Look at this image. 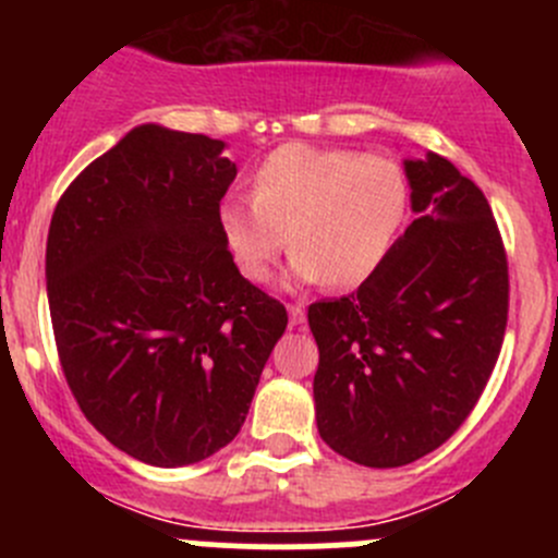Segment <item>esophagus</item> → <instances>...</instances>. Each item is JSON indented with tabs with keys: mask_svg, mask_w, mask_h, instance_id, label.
<instances>
[{
	"mask_svg": "<svg viewBox=\"0 0 558 558\" xmlns=\"http://www.w3.org/2000/svg\"><path fill=\"white\" fill-rule=\"evenodd\" d=\"M289 320H291V326L305 324V307H302V305H289Z\"/></svg>",
	"mask_w": 558,
	"mask_h": 558,
	"instance_id": "obj_1",
	"label": "esophagus"
}]
</instances>
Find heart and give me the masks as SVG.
I'll list each match as a JSON object with an SVG mask.
<instances>
[{"label": "heart", "instance_id": "1", "mask_svg": "<svg viewBox=\"0 0 558 558\" xmlns=\"http://www.w3.org/2000/svg\"><path fill=\"white\" fill-rule=\"evenodd\" d=\"M404 213L408 180L397 161L294 143L262 161L253 196L221 202L218 227L253 283L269 278L291 232L296 280L353 289L384 264Z\"/></svg>", "mask_w": 558, "mask_h": 558}]
</instances>
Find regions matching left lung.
Wrapping results in <instances>:
<instances>
[{
    "label": "left lung",
    "mask_w": 558,
    "mask_h": 558,
    "mask_svg": "<svg viewBox=\"0 0 558 558\" xmlns=\"http://www.w3.org/2000/svg\"><path fill=\"white\" fill-rule=\"evenodd\" d=\"M404 174L415 221L356 294L307 311L320 440L378 470L464 424L508 326V256L483 191L437 154Z\"/></svg>",
    "instance_id": "obj_1"
}]
</instances>
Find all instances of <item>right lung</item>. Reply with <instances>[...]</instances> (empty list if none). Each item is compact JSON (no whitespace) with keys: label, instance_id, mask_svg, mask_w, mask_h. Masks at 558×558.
<instances>
[{"label":"right lung","instance_id":"1","mask_svg":"<svg viewBox=\"0 0 558 558\" xmlns=\"http://www.w3.org/2000/svg\"><path fill=\"white\" fill-rule=\"evenodd\" d=\"M227 145L134 126L61 194L45 280L56 348L83 415L154 466L207 459L238 437L286 331V307L245 280L218 207Z\"/></svg>","mask_w":558,"mask_h":558}]
</instances>
